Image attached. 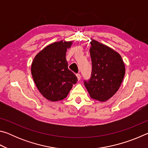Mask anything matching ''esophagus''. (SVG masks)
Returning <instances> with one entry per match:
<instances>
[{"label":"esophagus","instance_id":"1","mask_svg":"<svg viewBox=\"0 0 148 148\" xmlns=\"http://www.w3.org/2000/svg\"><path fill=\"white\" fill-rule=\"evenodd\" d=\"M76 76H77V79L80 80V79H81V75H80L79 74H76Z\"/></svg>","mask_w":148,"mask_h":148}]
</instances>
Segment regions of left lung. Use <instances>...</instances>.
I'll return each mask as SVG.
<instances>
[{
    "label": "left lung",
    "mask_w": 148,
    "mask_h": 148,
    "mask_svg": "<svg viewBox=\"0 0 148 148\" xmlns=\"http://www.w3.org/2000/svg\"><path fill=\"white\" fill-rule=\"evenodd\" d=\"M90 48L92 71L84 85L90 97L104 102L117 91L125 74L121 57L110 47L91 40Z\"/></svg>",
    "instance_id": "1"
}]
</instances>
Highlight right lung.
I'll use <instances>...</instances> for the list:
<instances>
[{
  "instance_id": "1",
  "label": "right lung",
  "mask_w": 148,
  "mask_h": 148,
  "mask_svg": "<svg viewBox=\"0 0 148 148\" xmlns=\"http://www.w3.org/2000/svg\"><path fill=\"white\" fill-rule=\"evenodd\" d=\"M71 42H57L45 47L34 57L31 74L37 88L51 101L66 98L77 77L68 69L66 60L67 48Z\"/></svg>"
}]
</instances>
